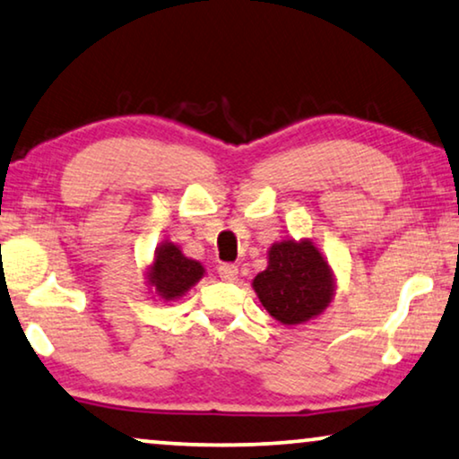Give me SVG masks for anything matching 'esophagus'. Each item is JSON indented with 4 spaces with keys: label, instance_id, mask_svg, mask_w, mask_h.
<instances>
[{
    "label": "esophagus",
    "instance_id": "34e87169",
    "mask_svg": "<svg viewBox=\"0 0 459 459\" xmlns=\"http://www.w3.org/2000/svg\"><path fill=\"white\" fill-rule=\"evenodd\" d=\"M237 274H238V268L235 264H221V266H218V276H221L222 281L227 282L237 281Z\"/></svg>",
    "mask_w": 459,
    "mask_h": 459
}]
</instances>
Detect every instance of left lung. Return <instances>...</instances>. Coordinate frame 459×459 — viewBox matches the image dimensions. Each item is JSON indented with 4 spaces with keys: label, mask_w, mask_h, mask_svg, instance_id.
Segmentation results:
<instances>
[{
    "label": "left lung",
    "mask_w": 459,
    "mask_h": 459,
    "mask_svg": "<svg viewBox=\"0 0 459 459\" xmlns=\"http://www.w3.org/2000/svg\"><path fill=\"white\" fill-rule=\"evenodd\" d=\"M268 314L282 325H301L318 316L333 299V273L309 241L274 243L268 268L254 279Z\"/></svg>",
    "instance_id": "8db88e82"
}]
</instances>
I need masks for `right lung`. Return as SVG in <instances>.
<instances>
[{"instance_id": "right-lung-1", "label": "right lung", "mask_w": 459, "mask_h": 459, "mask_svg": "<svg viewBox=\"0 0 459 459\" xmlns=\"http://www.w3.org/2000/svg\"><path fill=\"white\" fill-rule=\"evenodd\" d=\"M202 276V264L185 257L174 243H164L162 247H158L150 270V282L162 299H177L185 295Z\"/></svg>"}]
</instances>
